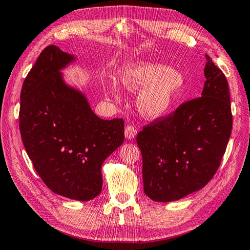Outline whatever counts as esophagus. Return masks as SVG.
Returning a JSON list of instances; mask_svg holds the SVG:
<instances>
[{
  "label": "esophagus",
  "instance_id": "esophagus-1",
  "mask_svg": "<svg viewBox=\"0 0 250 250\" xmlns=\"http://www.w3.org/2000/svg\"><path fill=\"white\" fill-rule=\"evenodd\" d=\"M136 134H137V130H136L135 126H133V125H127L125 126V137H126L127 139L135 138V137H136Z\"/></svg>",
  "mask_w": 250,
  "mask_h": 250
}]
</instances>
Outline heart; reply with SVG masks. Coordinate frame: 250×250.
Wrapping results in <instances>:
<instances>
[{
	"mask_svg": "<svg viewBox=\"0 0 250 250\" xmlns=\"http://www.w3.org/2000/svg\"><path fill=\"white\" fill-rule=\"evenodd\" d=\"M119 78L126 89L141 90L136 97V108L144 118L150 120L169 113L187 88V78L181 71L149 61L130 63L120 72ZM107 94L115 101L120 100L116 86H108Z\"/></svg>",
	"mask_w": 250,
	"mask_h": 250,
	"instance_id": "1",
	"label": "heart"
}]
</instances>
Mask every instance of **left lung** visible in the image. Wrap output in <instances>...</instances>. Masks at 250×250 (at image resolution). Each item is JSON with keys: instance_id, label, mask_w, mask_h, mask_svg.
Instances as JSON below:
<instances>
[{"instance_id": "1", "label": "left lung", "mask_w": 250, "mask_h": 250, "mask_svg": "<svg viewBox=\"0 0 250 250\" xmlns=\"http://www.w3.org/2000/svg\"><path fill=\"white\" fill-rule=\"evenodd\" d=\"M206 57L201 97L137 134L144 191L153 201H176L201 189L227 148L232 130L229 85L210 56Z\"/></svg>"}]
</instances>
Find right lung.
<instances>
[{
  "mask_svg": "<svg viewBox=\"0 0 250 250\" xmlns=\"http://www.w3.org/2000/svg\"><path fill=\"white\" fill-rule=\"evenodd\" d=\"M77 61L59 46L40 53L22 85L20 132L44 184L69 199L88 201L102 190L101 167L125 141L123 119L104 120L62 70Z\"/></svg>",
  "mask_w": 250,
  "mask_h": 250,
  "instance_id": "1",
  "label": "right lung"
}]
</instances>
